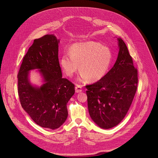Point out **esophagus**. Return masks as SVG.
<instances>
[{
    "label": "esophagus",
    "mask_w": 158,
    "mask_h": 158,
    "mask_svg": "<svg viewBox=\"0 0 158 158\" xmlns=\"http://www.w3.org/2000/svg\"><path fill=\"white\" fill-rule=\"evenodd\" d=\"M81 91H82V87H81V86L77 85L76 86H75V92L77 93H79V92H81Z\"/></svg>",
    "instance_id": "esophagus-1"
}]
</instances>
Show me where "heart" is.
<instances>
[{
  "instance_id": "b5f03b06",
  "label": "heart",
  "mask_w": 158,
  "mask_h": 158,
  "mask_svg": "<svg viewBox=\"0 0 158 158\" xmlns=\"http://www.w3.org/2000/svg\"><path fill=\"white\" fill-rule=\"evenodd\" d=\"M111 60L112 53L108 47L96 42L77 43L70 47L69 54L62 55L60 64L69 77H73L79 66L80 81H97L105 75Z\"/></svg>"
}]
</instances>
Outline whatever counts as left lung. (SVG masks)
<instances>
[{
    "instance_id": "obj_1",
    "label": "left lung",
    "mask_w": 158,
    "mask_h": 158,
    "mask_svg": "<svg viewBox=\"0 0 158 158\" xmlns=\"http://www.w3.org/2000/svg\"><path fill=\"white\" fill-rule=\"evenodd\" d=\"M119 52L112 69L96 83L86 86L91 118L100 128L110 129L125 117L132 103L137 87V70L121 38Z\"/></svg>"
}]
</instances>
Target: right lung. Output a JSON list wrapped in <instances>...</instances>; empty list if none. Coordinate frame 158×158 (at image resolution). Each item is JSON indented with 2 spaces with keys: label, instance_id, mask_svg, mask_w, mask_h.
<instances>
[{
  "label": "right lung",
  "instance_id": "obj_1",
  "mask_svg": "<svg viewBox=\"0 0 158 158\" xmlns=\"http://www.w3.org/2000/svg\"><path fill=\"white\" fill-rule=\"evenodd\" d=\"M59 43L53 35L35 40L23 58L18 75L22 107L37 125L52 130L60 127L67 119V103L75 93V85L62 78ZM36 68L44 79L40 87L31 85L28 78L29 71Z\"/></svg>",
  "mask_w": 158,
  "mask_h": 158
}]
</instances>
